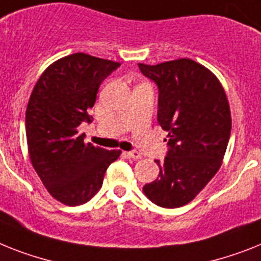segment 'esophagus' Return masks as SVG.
Masks as SVG:
<instances>
[{
	"label": "esophagus",
	"instance_id": "obj_1",
	"mask_svg": "<svg viewBox=\"0 0 261 261\" xmlns=\"http://www.w3.org/2000/svg\"><path fill=\"white\" fill-rule=\"evenodd\" d=\"M127 158H133V159H141L142 154L141 152H138V151H128V152H124Z\"/></svg>",
	"mask_w": 261,
	"mask_h": 261
}]
</instances>
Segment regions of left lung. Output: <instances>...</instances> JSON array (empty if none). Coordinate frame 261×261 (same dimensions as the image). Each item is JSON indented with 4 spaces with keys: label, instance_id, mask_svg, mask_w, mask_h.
<instances>
[{
    "label": "left lung",
    "instance_id": "8db88e82",
    "mask_svg": "<svg viewBox=\"0 0 261 261\" xmlns=\"http://www.w3.org/2000/svg\"><path fill=\"white\" fill-rule=\"evenodd\" d=\"M138 66L159 87L158 122L170 146L164 161H155L159 176L143 192L156 205L178 208L222 166L232 124L228 99L218 76L190 58Z\"/></svg>",
    "mask_w": 261,
    "mask_h": 261
}]
</instances>
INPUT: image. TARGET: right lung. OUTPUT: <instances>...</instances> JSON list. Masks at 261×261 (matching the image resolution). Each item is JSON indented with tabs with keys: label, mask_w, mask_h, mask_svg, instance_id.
<instances>
[{
	"label": "right lung",
	"mask_w": 261,
	"mask_h": 261,
	"mask_svg": "<svg viewBox=\"0 0 261 261\" xmlns=\"http://www.w3.org/2000/svg\"><path fill=\"white\" fill-rule=\"evenodd\" d=\"M120 66L86 53L53 62L41 74L26 107V141L33 168L53 198L80 205L99 191L107 167L120 150L83 142L78 126L91 122L87 110L102 81Z\"/></svg>",
	"instance_id": "1"
}]
</instances>
